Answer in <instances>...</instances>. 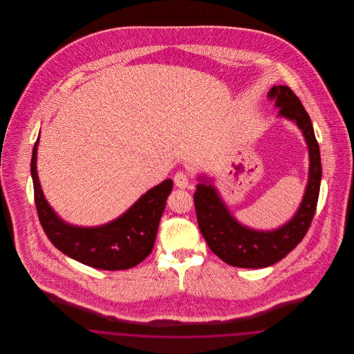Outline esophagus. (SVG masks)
<instances>
[{
    "mask_svg": "<svg viewBox=\"0 0 354 354\" xmlns=\"http://www.w3.org/2000/svg\"><path fill=\"white\" fill-rule=\"evenodd\" d=\"M174 183L179 188H187L188 187V175L185 171H178L174 175Z\"/></svg>",
    "mask_w": 354,
    "mask_h": 354,
    "instance_id": "34e87169",
    "label": "esophagus"
}]
</instances>
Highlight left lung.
I'll return each mask as SVG.
<instances>
[{
    "mask_svg": "<svg viewBox=\"0 0 354 354\" xmlns=\"http://www.w3.org/2000/svg\"><path fill=\"white\" fill-rule=\"evenodd\" d=\"M268 98L279 107V115L296 122L309 149V180L296 215L274 231H254L241 225L221 202L215 187L199 183L194 203L199 230L211 251L224 263L239 268H264L284 259L308 232L320 194V147L303 103L288 86H273Z\"/></svg>",
    "mask_w": 354,
    "mask_h": 354,
    "instance_id": "8db88e82",
    "label": "left lung"
}]
</instances>
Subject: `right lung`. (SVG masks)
Returning a JSON list of instances; mask_svg holds the SVG:
<instances>
[{"label":"right lung","mask_w":354,"mask_h":354,"mask_svg":"<svg viewBox=\"0 0 354 354\" xmlns=\"http://www.w3.org/2000/svg\"><path fill=\"white\" fill-rule=\"evenodd\" d=\"M34 143L30 172L34 202L39 223L53 245L84 266L104 270L133 268L152 251L172 180L167 179L147 191L120 218L101 227H75L59 219L46 202L37 175Z\"/></svg>","instance_id":"1"}]
</instances>
